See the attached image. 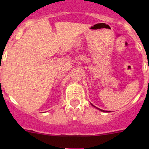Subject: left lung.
I'll return each instance as SVG.
<instances>
[{
    "label": "left lung",
    "mask_w": 149,
    "mask_h": 149,
    "mask_svg": "<svg viewBox=\"0 0 149 149\" xmlns=\"http://www.w3.org/2000/svg\"><path fill=\"white\" fill-rule=\"evenodd\" d=\"M91 105H92V106H93V107H95V108H97V109H99V110H100V111H101V112H108V111H105V110H103V109H99V108H97V107L94 106V105H93V104H91Z\"/></svg>",
    "instance_id": "obj_1"
}]
</instances>
